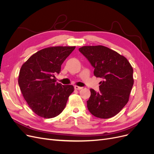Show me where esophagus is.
Listing matches in <instances>:
<instances>
[{
	"label": "esophagus",
	"instance_id": "esophagus-1",
	"mask_svg": "<svg viewBox=\"0 0 154 154\" xmlns=\"http://www.w3.org/2000/svg\"><path fill=\"white\" fill-rule=\"evenodd\" d=\"M74 88H75L76 90H81L82 88V87H78V86H77V85H75V86H74Z\"/></svg>",
	"mask_w": 154,
	"mask_h": 154
}]
</instances>
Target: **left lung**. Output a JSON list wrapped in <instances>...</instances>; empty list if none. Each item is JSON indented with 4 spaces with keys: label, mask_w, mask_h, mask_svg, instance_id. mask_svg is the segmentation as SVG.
I'll return each instance as SVG.
<instances>
[{
    "label": "left lung",
    "mask_w": 154,
    "mask_h": 154,
    "mask_svg": "<svg viewBox=\"0 0 154 154\" xmlns=\"http://www.w3.org/2000/svg\"><path fill=\"white\" fill-rule=\"evenodd\" d=\"M79 51L94 68V76L103 78L99 92L91 88L88 110L97 118L113 117L128 101L134 85L132 67L123 56L103 45L83 46Z\"/></svg>",
    "instance_id": "left-lung-1"
}]
</instances>
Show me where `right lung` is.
I'll return each instance as SVG.
<instances>
[{
	"label": "right lung",
	"instance_id": "1",
	"mask_svg": "<svg viewBox=\"0 0 154 154\" xmlns=\"http://www.w3.org/2000/svg\"><path fill=\"white\" fill-rule=\"evenodd\" d=\"M75 46H55L40 50L22 65L18 76L22 94L31 110L44 118H53L65 109L74 91L71 85L56 82L55 75Z\"/></svg>",
	"mask_w": 154,
	"mask_h": 154
}]
</instances>
